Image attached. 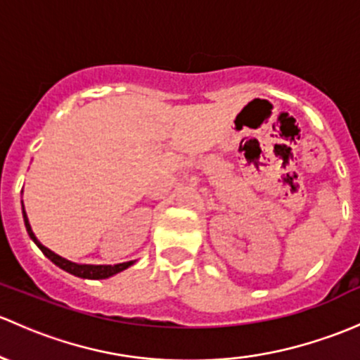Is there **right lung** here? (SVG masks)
Here are the masks:
<instances>
[{
    "mask_svg": "<svg viewBox=\"0 0 360 360\" xmlns=\"http://www.w3.org/2000/svg\"><path fill=\"white\" fill-rule=\"evenodd\" d=\"M24 222H25V228H27L29 236L32 238V241L37 245V247H39L41 252H43L44 255H46L48 259L55 264V266H58L60 269L70 272V274L77 276V278L105 279V278H110V276H113V274H117V272L127 269V267L134 264V262H124V264H117V266H88V264H74V262H70V260L62 259V257L56 255V253H53L51 250H48L44 245H41L39 241H37V238L34 236L32 229H30L29 219H27V215H25V210H24Z\"/></svg>",
    "mask_w": 360,
    "mask_h": 360,
    "instance_id": "add662e5",
    "label": "right lung"
}]
</instances>
